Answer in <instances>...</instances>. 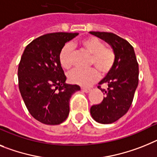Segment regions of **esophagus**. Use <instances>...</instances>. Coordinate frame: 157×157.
Here are the masks:
<instances>
[{"label":"esophagus","mask_w":157,"mask_h":157,"mask_svg":"<svg viewBox=\"0 0 157 157\" xmlns=\"http://www.w3.org/2000/svg\"><path fill=\"white\" fill-rule=\"evenodd\" d=\"M81 90L84 92V93H89V92H91V89H86V88H82Z\"/></svg>","instance_id":"1"}]
</instances>
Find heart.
<instances>
[{"mask_svg": "<svg viewBox=\"0 0 157 157\" xmlns=\"http://www.w3.org/2000/svg\"><path fill=\"white\" fill-rule=\"evenodd\" d=\"M81 44L92 55L90 64L94 65L101 74H107L112 70L115 64L116 55L111 48L105 47L103 41L93 36L83 39ZM72 54L73 48L70 44H64L60 49L59 60L61 66L65 69L72 67ZM99 76L98 71L96 68H91L89 69H75L68 74V79L73 84L87 87L97 81Z\"/></svg>", "mask_w": 157, "mask_h": 157, "instance_id": "b5f03b06", "label": "heart"}]
</instances>
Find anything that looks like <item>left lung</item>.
<instances>
[{"label":"left lung","mask_w":157,"mask_h":157,"mask_svg":"<svg viewBox=\"0 0 157 157\" xmlns=\"http://www.w3.org/2000/svg\"><path fill=\"white\" fill-rule=\"evenodd\" d=\"M111 46L116 55L112 70L99 85H107L101 89L105 97L101 104L90 109L93 119L100 124H112L123 117L129 109L138 86L139 66L133 47L116 34L105 32H89Z\"/></svg>","instance_id":"left-lung-1"}]
</instances>
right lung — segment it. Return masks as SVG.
I'll use <instances>...</instances> for the list:
<instances>
[{
  "instance_id": "right-lung-1",
  "label": "right lung",
  "mask_w": 157,
  "mask_h": 157,
  "mask_svg": "<svg viewBox=\"0 0 157 157\" xmlns=\"http://www.w3.org/2000/svg\"><path fill=\"white\" fill-rule=\"evenodd\" d=\"M78 34H45L28 44L22 54L18 67L20 92L30 114L41 123H63L69 114L72 95L81 90L79 85L66 84L59 60L63 46Z\"/></svg>"
}]
</instances>
